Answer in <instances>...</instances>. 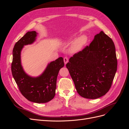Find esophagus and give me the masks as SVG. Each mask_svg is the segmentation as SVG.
Segmentation results:
<instances>
[{
	"instance_id": "1",
	"label": "esophagus",
	"mask_w": 129,
	"mask_h": 129,
	"mask_svg": "<svg viewBox=\"0 0 129 129\" xmlns=\"http://www.w3.org/2000/svg\"><path fill=\"white\" fill-rule=\"evenodd\" d=\"M63 61H64V64H66L67 63V62H68V58L67 57H64L63 58Z\"/></svg>"
}]
</instances>
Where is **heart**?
<instances>
[{
	"label": "heart",
	"instance_id": "obj_1",
	"mask_svg": "<svg viewBox=\"0 0 129 129\" xmlns=\"http://www.w3.org/2000/svg\"><path fill=\"white\" fill-rule=\"evenodd\" d=\"M73 40V38H70L64 41V44H68L71 42ZM87 41V38L86 36H81L80 38H77L74 41L71 45V48H70V51L72 53H76L80 51L83 48V47L85 45Z\"/></svg>",
	"mask_w": 129,
	"mask_h": 129
}]
</instances>
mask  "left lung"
I'll return each mask as SVG.
<instances>
[{
  "mask_svg": "<svg viewBox=\"0 0 129 129\" xmlns=\"http://www.w3.org/2000/svg\"><path fill=\"white\" fill-rule=\"evenodd\" d=\"M66 67L81 96L96 99L105 95L117 68L114 42L101 31L89 46L69 58Z\"/></svg>",
  "mask_w": 129,
  "mask_h": 129,
  "instance_id": "left-lung-1",
  "label": "left lung"
}]
</instances>
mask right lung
I'll return each instance as SVG.
<instances>
[{"instance_id":"obj_1","label":"right lung","mask_w":129,"mask_h":129,"mask_svg":"<svg viewBox=\"0 0 129 129\" xmlns=\"http://www.w3.org/2000/svg\"><path fill=\"white\" fill-rule=\"evenodd\" d=\"M37 34L36 31L28 32L15 44L11 71L21 94L31 102L43 103L49 102L55 96L57 76L64 63L63 58L58 57L48 64L39 77H32L27 75L21 65V50L24 45L32 44Z\"/></svg>"}]
</instances>
